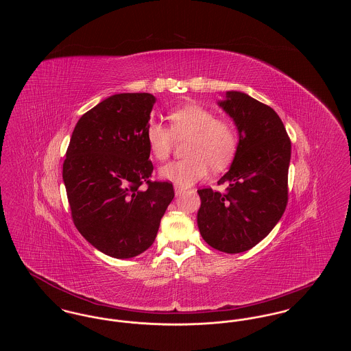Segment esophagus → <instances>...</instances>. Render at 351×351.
Segmentation results:
<instances>
[{
    "mask_svg": "<svg viewBox=\"0 0 351 351\" xmlns=\"http://www.w3.org/2000/svg\"><path fill=\"white\" fill-rule=\"evenodd\" d=\"M173 188H175V195H176V196L182 195L184 191H185V188H184V186H182V185H178V184H175V185H173Z\"/></svg>",
    "mask_w": 351,
    "mask_h": 351,
    "instance_id": "34e87169",
    "label": "esophagus"
}]
</instances>
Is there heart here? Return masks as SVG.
Here are the masks:
<instances>
[{
  "label": "heart",
  "mask_w": 351,
  "mask_h": 351,
  "mask_svg": "<svg viewBox=\"0 0 351 351\" xmlns=\"http://www.w3.org/2000/svg\"><path fill=\"white\" fill-rule=\"evenodd\" d=\"M168 121L169 130L156 121L149 122L145 130L151 155L160 162L169 156L173 136H188L184 150L186 158L160 168L159 173L163 179L188 186L204 179L210 166L222 169L233 160L238 135L230 121L216 118L212 110L195 102L171 110Z\"/></svg>",
  "instance_id": "heart-1"
}]
</instances>
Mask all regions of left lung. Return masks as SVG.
I'll return each mask as SVG.
<instances>
[{
  "mask_svg": "<svg viewBox=\"0 0 351 351\" xmlns=\"http://www.w3.org/2000/svg\"><path fill=\"white\" fill-rule=\"evenodd\" d=\"M218 105L233 119L239 139L232 166L218 180L229 185L228 192L197 191V225L209 246L237 254L266 238L283 216L291 141L276 112L243 92H226Z\"/></svg>",
  "mask_w": 351,
  "mask_h": 351,
  "instance_id": "obj_1",
  "label": "left lung"
}]
</instances>
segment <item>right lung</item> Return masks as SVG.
Instances as JSON below:
<instances>
[{
  "label": "right lung",
  "instance_id": "right-lung-1",
  "mask_svg": "<svg viewBox=\"0 0 351 351\" xmlns=\"http://www.w3.org/2000/svg\"><path fill=\"white\" fill-rule=\"evenodd\" d=\"M156 99L118 93L77 121L63 165L72 219L97 250L129 259L147 250L175 192L151 182L145 130Z\"/></svg>",
  "mask_w": 351,
  "mask_h": 351
}]
</instances>
